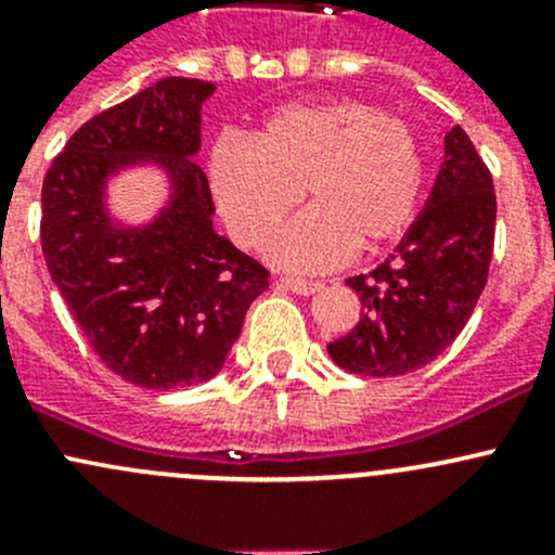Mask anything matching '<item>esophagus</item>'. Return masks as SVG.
<instances>
[{
	"label": "esophagus",
	"instance_id": "obj_1",
	"mask_svg": "<svg viewBox=\"0 0 555 555\" xmlns=\"http://www.w3.org/2000/svg\"><path fill=\"white\" fill-rule=\"evenodd\" d=\"M279 284H282V287H287L289 293H295V295H313L322 289V284L319 282H309V279H293V276L279 279Z\"/></svg>",
	"mask_w": 555,
	"mask_h": 555
}]
</instances>
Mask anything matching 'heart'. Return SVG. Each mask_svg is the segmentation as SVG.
<instances>
[{
  "label": "heart",
  "mask_w": 555,
  "mask_h": 555,
  "mask_svg": "<svg viewBox=\"0 0 555 555\" xmlns=\"http://www.w3.org/2000/svg\"><path fill=\"white\" fill-rule=\"evenodd\" d=\"M300 190L311 209L271 246L293 271H330L397 242L416 220L424 150L408 120L362 99L295 102L273 109L249 142L211 153V193L238 244L276 236Z\"/></svg>",
  "instance_id": "b5f03b06"
}]
</instances>
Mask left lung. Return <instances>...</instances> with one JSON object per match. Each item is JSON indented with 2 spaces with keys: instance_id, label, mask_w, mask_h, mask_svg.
<instances>
[{
  "instance_id": "1",
  "label": "left lung",
  "mask_w": 555,
  "mask_h": 555,
  "mask_svg": "<svg viewBox=\"0 0 555 555\" xmlns=\"http://www.w3.org/2000/svg\"><path fill=\"white\" fill-rule=\"evenodd\" d=\"M494 222L489 166L453 126L433 195L411 231L382 266L346 279L362 317L327 346L335 365L360 376H405L443 354L486 287Z\"/></svg>"
}]
</instances>
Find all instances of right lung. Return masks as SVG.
I'll list each match as a JSON object with an SVG mask.
<instances>
[{
	"label": "right lung",
	"mask_w": 555,
	"mask_h": 555,
	"mask_svg": "<svg viewBox=\"0 0 555 555\" xmlns=\"http://www.w3.org/2000/svg\"><path fill=\"white\" fill-rule=\"evenodd\" d=\"M215 86L164 77L93 115L42 182V255L99 360L144 389L209 382L271 273L217 236L209 179L195 164L201 104ZM153 159L172 177L170 206L144 229L105 215V177Z\"/></svg>",
	"instance_id": "obj_1"
}]
</instances>
